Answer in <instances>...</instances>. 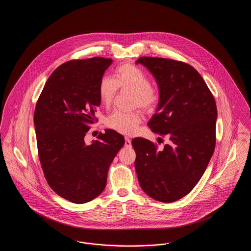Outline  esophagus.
Returning a JSON list of instances; mask_svg holds the SVG:
<instances>
[{"label":"esophagus","mask_w":251,"mask_h":251,"mask_svg":"<svg viewBox=\"0 0 251 251\" xmlns=\"http://www.w3.org/2000/svg\"><path fill=\"white\" fill-rule=\"evenodd\" d=\"M125 147L126 148H131V139L127 136L125 137Z\"/></svg>","instance_id":"esophagus-1"}]
</instances>
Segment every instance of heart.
Listing matches in <instances>:
<instances>
[{
    "mask_svg": "<svg viewBox=\"0 0 251 251\" xmlns=\"http://www.w3.org/2000/svg\"><path fill=\"white\" fill-rule=\"evenodd\" d=\"M118 87L133 92V105L151 110L159 101V94L147 74L137 66L125 63L119 66L113 74V79L103 77L99 84V97L102 105L109 107L117 94ZM142 122V115L138 111H114L106 120V125L125 134H132L138 130Z\"/></svg>",
    "mask_w": 251,
    "mask_h": 251,
    "instance_id": "1",
    "label": "heart"
}]
</instances>
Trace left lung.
Segmentation results:
<instances>
[{"label":"left lung","mask_w":251,"mask_h":251,"mask_svg":"<svg viewBox=\"0 0 251 251\" xmlns=\"http://www.w3.org/2000/svg\"><path fill=\"white\" fill-rule=\"evenodd\" d=\"M135 64L149 70L159 88L158 106L148 126L169 137L162 151L148 139H132L137 178L148 196L174 202L197 185L215 151V98L201 74L186 63L144 56Z\"/></svg>","instance_id":"8db88e82"}]
</instances>
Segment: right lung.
Instances as JSON below:
<instances>
[{
	"instance_id": "1",
	"label": "right lung",
	"mask_w": 251,
	"mask_h": 251,
	"mask_svg": "<svg viewBox=\"0 0 251 251\" xmlns=\"http://www.w3.org/2000/svg\"><path fill=\"white\" fill-rule=\"evenodd\" d=\"M112 62L93 57L62 64L36 102L34 122L44 176L58 196L76 204L91 201L104 190L109 167L125 143L123 135L110 129L92 143L84 142L100 104V81Z\"/></svg>"
}]
</instances>
